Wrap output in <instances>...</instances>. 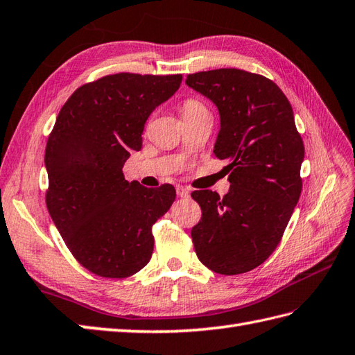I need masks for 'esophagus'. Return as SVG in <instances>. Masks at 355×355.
Here are the masks:
<instances>
[{
	"mask_svg": "<svg viewBox=\"0 0 355 355\" xmlns=\"http://www.w3.org/2000/svg\"><path fill=\"white\" fill-rule=\"evenodd\" d=\"M176 193H178L179 198H188V196H190V190H188L187 187H182V185L176 187Z\"/></svg>",
	"mask_w": 355,
	"mask_h": 355,
	"instance_id": "1",
	"label": "esophagus"
}]
</instances>
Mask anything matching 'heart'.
Listing matches in <instances>:
<instances>
[{"label": "heart", "instance_id": "b5f03b06", "mask_svg": "<svg viewBox=\"0 0 355 355\" xmlns=\"http://www.w3.org/2000/svg\"><path fill=\"white\" fill-rule=\"evenodd\" d=\"M202 112H208V109L198 98H187L182 103V107H180V114H182V118L193 116V115H198Z\"/></svg>", "mask_w": 355, "mask_h": 355}]
</instances>
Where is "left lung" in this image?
Listing matches in <instances>:
<instances>
[{
  "label": "left lung",
  "mask_w": 355,
  "mask_h": 355,
  "mask_svg": "<svg viewBox=\"0 0 355 355\" xmlns=\"http://www.w3.org/2000/svg\"><path fill=\"white\" fill-rule=\"evenodd\" d=\"M187 85L214 101L230 193L193 191L202 218L191 230L196 254L220 275H240L277 249L302 191L304 143L290 101L270 78L237 68L188 74Z\"/></svg>",
  "instance_id": "1"
}]
</instances>
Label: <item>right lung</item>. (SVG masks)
<instances>
[{
	"label": "right lung",
	"mask_w": 355,
	"mask_h": 355,
	"mask_svg": "<svg viewBox=\"0 0 355 355\" xmlns=\"http://www.w3.org/2000/svg\"><path fill=\"white\" fill-rule=\"evenodd\" d=\"M182 74L118 73L77 88L45 147V203L71 254L91 273L129 278L150 261L152 227L176 199L175 187L128 182L123 165L141 150L156 106Z\"/></svg>",
	"instance_id": "right-lung-1"
}]
</instances>
